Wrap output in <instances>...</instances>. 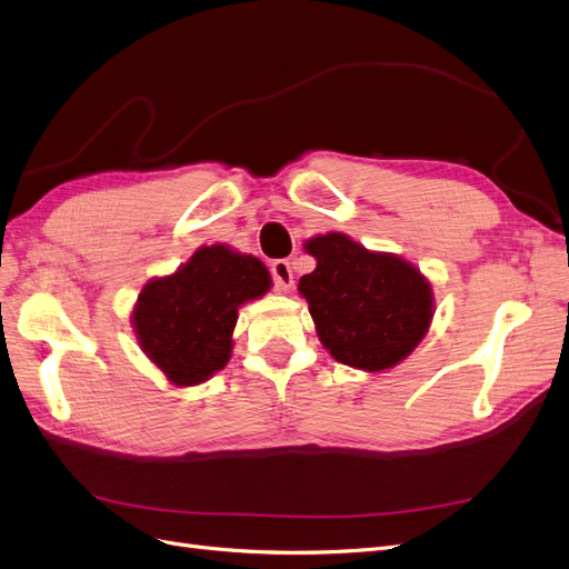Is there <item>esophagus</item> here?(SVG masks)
<instances>
[{"mask_svg":"<svg viewBox=\"0 0 569 569\" xmlns=\"http://www.w3.org/2000/svg\"><path fill=\"white\" fill-rule=\"evenodd\" d=\"M271 279H273V288L279 292H288L292 288V269L288 260H273L271 262Z\"/></svg>","mask_w":569,"mask_h":569,"instance_id":"obj_1","label":"esophagus"}]
</instances>
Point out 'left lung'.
<instances>
[{
  "mask_svg": "<svg viewBox=\"0 0 569 569\" xmlns=\"http://www.w3.org/2000/svg\"><path fill=\"white\" fill-rule=\"evenodd\" d=\"M317 269L300 296L335 361L368 372L401 363L422 342L433 317L431 283L391 252H372L340 231L307 241Z\"/></svg>",
  "mask_w": 569,
  "mask_h": 569,
  "instance_id": "left-lung-1",
  "label": "left lung"
}]
</instances>
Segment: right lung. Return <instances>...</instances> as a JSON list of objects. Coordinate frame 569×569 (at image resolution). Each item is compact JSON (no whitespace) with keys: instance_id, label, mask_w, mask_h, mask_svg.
<instances>
[{"instance_id":"obj_1","label":"right lung","mask_w":569,"mask_h":569,"mask_svg":"<svg viewBox=\"0 0 569 569\" xmlns=\"http://www.w3.org/2000/svg\"><path fill=\"white\" fill-rule=\"evenodd\" d=\"M271 286L267 267L227 246H203L176 273L142 288L133 328L142 351L176 387H194L231 356L239 307Z\"/></svg>"}]
</instances>
